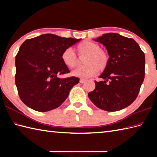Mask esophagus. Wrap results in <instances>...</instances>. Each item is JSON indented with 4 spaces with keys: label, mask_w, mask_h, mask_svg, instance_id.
Wrapping results in <instances>:
<instances>
[{
    "label": "esophagus",
    "mask_w": 157,
    "mask_h": 157,
    "mask_svg": "<svg viewBox=\"0 0 157 157\" xmlns=\"http://www.w3.org/2000/svg\"><path fill=\"white\" fill-rule=\"evenodd\" d=\"M85 82H86V79H85L82 78V79H79V82H80L81 84H83V83H84Z\"/></svg>",
    "instance_id": "obj_1"
}]
</instances>
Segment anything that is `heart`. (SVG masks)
<instances>
[{"label": "heart", "instance_id": "heart-1", "mask_svg": "<svg viewBox=\"0 0 157 157\" xmlns=\"http://www.w3.org/2000/svg\"><path fill=\"white\" fill-rule=\"evenodd\" d=\"M77 51L80 58H84V65L79 67L72 72V75L79 78H89L94 75L98 70L103 71L107 67L109 56L97 43L84 40L77 46ZM61 60L67 67L72 69L78 65L79 59L71 48H67L61 54Z\"/></svg>", "mask_w": 157, "mask_h": 157}]
</instances>
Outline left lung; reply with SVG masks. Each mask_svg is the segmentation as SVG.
Here are the masks:
<instances>
[{
	"label": "left lung",
	"mask_w": 157,
	"mask_h": 157,
	"mask_svg": "<svg viewBox=\"0 0 157 157\" xmlns=\"http://www.w3.org/2000/svg\"><path fill=\"white\" fill-rule=\"evenodd\" d=\"M95 40L106 46L109 62L99 77L104 80L95 81V89L88 97L99 109L119 111L138 95L144 79V53L134 39L115 33L103 34Z\"/></svg>",
	"instance_id": "left-lung-1"
}]
</instances>
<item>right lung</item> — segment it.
Returning a JSON list of instances; mask_svg holds the SVG:
<instances>
[{
    "label": "right lung",
    "instance_id": "right-lung-1",
    "mask_svg": "<svg viewBox=\"0 0 157 157\" xmlns=\"http://www.w3.org/2000/svg\"><path fill=\"white\" fill-rule=\"evenodd\" d=\"M80 40L46 34L26 40L21 45L15 57V79L19 98L25 105L46 112L65 101L79 79L58 78L70 72L62 62L61 54Z\"/></svg>",
    "mask_w": 157,
    "mask_h": 157
}]
</instances>
